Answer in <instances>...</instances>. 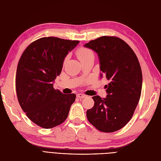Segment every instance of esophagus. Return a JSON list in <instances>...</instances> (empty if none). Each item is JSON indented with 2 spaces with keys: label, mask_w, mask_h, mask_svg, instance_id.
I'll return each instance as SVG.
<instances>
[{
  "label": "esophagus",
  "mask_w": 161,
  "mask_h": 161,
  "mask_svg": "<svg viewBox=\"0 0 161 161\" xmlns=\"http://www.w3.org/2000/svg\"><path fill=\"white\" fill-rule=\"evenodd\" d=\"M77 97L78 98H85V97H86V95H84V94H81V93H79L77 94Z\"/></svg>",
  "instance_id": "34e87169"
}]
</instances>
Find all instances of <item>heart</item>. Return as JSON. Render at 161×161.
Instances as JSON below:
<instances>
[{
    "label": "heart",
    "instance_id": "1",
    "mask_svg": "<svg viewBox=\"0 0 161 161\" xmlns=\"http://www.w3.org/2000/svg\"><path fill=\"white\" fill-rule=\"evenodd\" d=\"M76 56L81 62L94 57L92 52L89 48L85 47H81L78 49L76 51Z\"/></svg>",
    "mask_w": 161,
    "mask_h": 161
}]
</instances>
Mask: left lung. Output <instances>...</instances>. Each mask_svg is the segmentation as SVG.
Returning <instances> with one entry per match:
<instances>
[{"mask_svg": "<svg viewBox=\"0 0 161 161\" xmlns=\"http://www.w3.org/2000/svg\"><path fill=\"white\" fill-rule=\"evenodd\" d=\"M85 47L97 53L100 79L109 80L106 98L92 97L95 104L86 111L87 119L99 131L114 132L129 122L140 100L142 75L139 61L130 46L118 37L101 36Z\"/></svg>", "mask_w": 161, "mask_h": 161, "instance_id": "left-lung-1", "label": "left lung"}]
</instances>
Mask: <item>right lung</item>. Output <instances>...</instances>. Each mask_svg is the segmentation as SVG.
I'll return each mask as SVG.
<instances>
[{"instance_id": "add662e5", "label": "right lung", "mask_w": 161, "mask_h": 161, "mask_svg": "<svg viewBox=\"0 0 161 161\" xmlns=\"http://www.w3.org/2000/svg\"><path fill=\"white\" fill-rule=\"evenodd\" d=\"M79 41L45 37L24 50L16 72L18 101L34 124L45 129L62 124L69 115L76 95L62 94L53 86L61 73L66 56Z\"/></svg>"}]
</instances>
